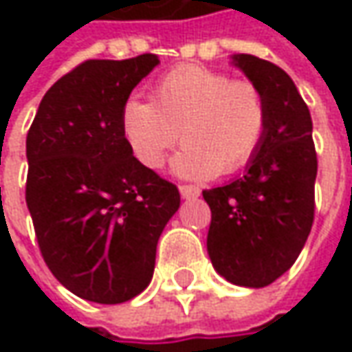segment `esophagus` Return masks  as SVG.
<instances>
[{"mask_svg":"<svg viewBox=\"0 0 352 352\" xmlns=\"http://www.w3.org/2000/svg\"><path fill=\"white\" fill-rule=\"evenodd\" d=\"M180 194H182L184 199H194V197L199 196L201 192H199L197 186H180Z\"/></svg>","mask_w":352,"mask_h":352,"instance_id":"1","label":"esophagus"}]
</instances>
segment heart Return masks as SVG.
Masks as SVG:
<instances>
[{"instance_id": "obj_1", "label": "heart", "mask_w": 352, "mask_h": 352, "mask_svg": "<svg viewBox=\"0 0 352 352\" xmlns=\"http://www.w3.org/2000/svg\"><path fill=\"white\" fill-rule=\"evenodd\" d=\"M266 127V100L252 82L196 64L162 76L153 103L129 98L121 111L125 142L142 166L162 168L180 139L184 146L172 168L190 180L245 168L258 153Z\"/></svg>"}]
</instances>
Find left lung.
Returning a JSON list of instances; mask_svg holds the SVG:
<instances>
[{
    "label": "left lung",
    "mask_w": 352,
    "mask_h": 352,
    "mask_svg": "<svg viewBox=\"0 0 352 352\" xmlns=\"http://www.w3.org/2000/svg\"><path fill=\"white\" fill-rule=\"evenodd\" d=\"M233 64L263 91L268 127L241 178L204 190L208 252L231 284L264 288L290 270L311 231L318 155L309 109L290 76L252 54H235Z\"/></svg>",
    "instance_id": "1"
}]
</instances>
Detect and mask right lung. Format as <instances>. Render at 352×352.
Instances as JSON below:
<instances>
[{
    "mask_svg": "<svg viewBox=\"0 0 352 352\" xmlns=\"http://www.w3.org/2000/svg\"><path fill=\"white\" fill-rule=\"evenodd\" d=\"M156 54L86 60L48 89L27 133V208L38 249L64 288L96 304L139 296L180 208L174 184L142 166L121 131L133 88Z\"/></svg>",
    "mask_w": 352,
    "mask_h": 352,
    "instance_id": "add662e5",
    "label": "right lung"
}]
</instances>
